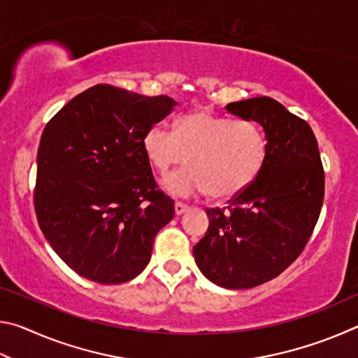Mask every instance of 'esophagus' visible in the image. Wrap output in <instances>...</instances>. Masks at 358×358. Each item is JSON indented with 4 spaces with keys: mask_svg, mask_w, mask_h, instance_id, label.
Segmentation results:
<instances>
[{
    "mask_svg": "<svg viewBox=\"0 0 358 358\" xmlns=\"http://www.w3.org/2000/svg\"><path fill=\"white\" fill-rule=\"evenodd\" d=\"M187 205L186 203H183V202H175V213L177 215H183L185 211H187Z\"/></svg>",
    "mask_w": 358,
    "mask_h": 358,
    "instance_id": "34e87169",
    "label": "esophagus"
}]
</instances>
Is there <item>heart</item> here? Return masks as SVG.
<instances>
[{
    "mask_svg": "<svg viewBox=\"0 0 358 358\" xmlns=\"http://www.w3.org/2000/svg\"><path fill=\"white\" fill-rule=\"evenodd\" d=\"M143 150L157 172L187 161L162 180L178 196L207 192L213 199L238 196L257 178L266 143L256 123L196 110L175 121L173 131L153 124L143 136Z\"/></svg>",
    "mask_w": 358,
    "mask_h": 358,
    "instance_id": "obj_1",
    "label": "heart"
}]
</instances>
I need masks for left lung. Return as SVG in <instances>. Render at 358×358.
<instances>
[{
  "mask_svg": "<svg viewBox=\"0 0 358 358\" xmlns=\"http://www.w3.org/2000/svg\"><path fill=\"white\" fill-rule=\"evenodd\" d=\"M226 110L262 126L257 178L224 208H207L210 226L194 259L211 282L251 289L281 275L310 240L324 202L325 173L311 126L280 102L252 98Z\"/></svg>",
  "mask_w": 358,
  "mask_h": 358,
  "instance_id": "8db88e82",
  "label": "left lung"
}]
</instances>
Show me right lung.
Masks as SVG:
<instances>
[{"label":"right lung","mask_w":358,"mask_h":358,"mask_svg":"<svg viewBox=\"0 0 358 358\" xmlns=\"http://www.w3.org/2000/svg\"><path fill=\"white\" fill-rule=\"evenodd\" d=\"M177 106L94 85L48 121L38 150L34 210L59 257L87 280L121 284L148 265L175 215L156 185L143 136Z\"/></svg>","instance_id":"obj_1"}]
</instances>
